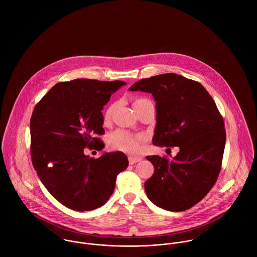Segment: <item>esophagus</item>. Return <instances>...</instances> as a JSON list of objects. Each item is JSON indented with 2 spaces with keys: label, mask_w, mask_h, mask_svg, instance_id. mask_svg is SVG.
<instances>
[{
  "label": "esophagus",
  "mask_w": 257,
  "mask_h": 257,
  "mask_svg": "<svg viewBox=\"0 0 257 257\" xmlns=\"http://www.w3.org/2000/svg\"><path fill=\"white\" fill-rule=\"evenodd\" d=\"M141 160H142V157H135V156H130L128 157L130 164H135L137 162H140Z\"/></svg>",
  "instance_id": "1"
}]
</instances>
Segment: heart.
<instances>
[{"mask_svg": "<svg viewBox=\"0 0 257 257\" xmlns=\"http://www.w3.org/2000/svg\"><path fill=\"white\" fill-rule=\"evenodd\" d=\"M149 101L147 98H138L135 103L134 107L137 108V106ZM113 107H110L105 112V120H108L110 118L111 111H112ZM145 142V138L142 136H135L126 131L123 130H118L112 133L110 137V146L117 149L121 150L124 152L128 153H138L141 150L142 144Z\"/></svg>", "mask_w": 257, "mask_h": 257, "instance_id": "heart-1", "label": "heart"}]
</instances>
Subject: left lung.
<instances>
[{
  "mask_svg": "<svg viewBox=\"0 0 257 257\" xmlns=\"http://www.w3.org/2000/svg\"><path fill=\"white\" fill-rule=\"evenodd\" d=\"M128 90L151 93L156 101L153 145L179 148L172 159L147 156L154 166L145 183L148 199L171 212L192 208L213 188L221 168L225 130L216 103L199 82L178 74L142 79Z\"/></svg>",
  "mask_w": 257,
  "mask_h": 257,
  "instance_id": "left-lung-1",
  "label": "left lung"
}]
</instances>
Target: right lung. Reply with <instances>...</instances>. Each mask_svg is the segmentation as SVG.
Returning <instances> with one entry per match:
<instances>
[{
	"label": "right lung",
	"mask_w": 257,
	"mask_h": 257,
	"mask_svg": "<svg viewBox=\"0 0 257 257\" xmlns=\"http://www.w3.org/2000/svg\"><path fill=\"white\" fill-rule=\"evenodd\" d=\"M122 81L76 79L54 85L31 118V155L40 181L65 207L95 210L109 200L128 160L121 151L94 159L84 149L101 151L105 134L102 110Z\"/></svg>",
	"instance_id": "add662e5"
}]
</instances>
